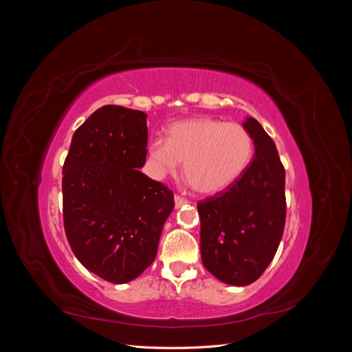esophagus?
<instances>
[{"mask_svg":"<svg viewBox=\"0 0 352 352\" xmlns=\"http://www.w3.org/2000/svg\"><path fill=\"white\" fill-rule=\"evenodd\" d=\"M186 202H188V201H186L185 198L179 197V195H175V207H176V208H180L182 206H185Z\"/></svg>","mask_w":352,"mask_h":352,"instance_id":"34e87169","label":"esophagus"}]
</instances>
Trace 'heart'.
Returning a JSON list of instances; mask_svg holds the SVG:
<instances>
[{
  "label": "heart",
  "mask_w": 352,
  "mask_h": 352,
  "mask_svg": "<svg viewBox=\"0 0 352 352\" xmlns=\"http://www.w3.org/2000/svg\"><path fill=\"white\" fill-rule=\"evenodd\" d=\"M157 177L175 173L184 162L188 182L202 195H217L235 185L254 155V140L247 127L212 117H195L168 126L167 141L148 145Z\"/></svg>",
  "instance_id": "b5f03b06"
}]
</instances>
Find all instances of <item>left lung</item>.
I'll return each instance as SVG.
<instances>
[{
	"label": "left lung",
	"mask_w": 352,
	"mask_h": 352,
	"mask_svg": "<svg viewBox=\"0 0 352 352\" xmlns=\"http://www.w3.org/2000/svg\"><path fill=\"white\" fill-rule=\"evenodd\" d=\"M255 154L238 182L198 202L201 258L206 269L232 286L257 280L280 243L285 219V168L272 138L247 117L242 123Z\"/></svg>",
	"instance_id": "obj_1"
}]
</instances>
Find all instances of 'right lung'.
I'll list each match as a JSON object with an SVG mask.
<instances>
[{"label":"right lung","instance_id":"obj_1","mask_svg":"<svg viewBox=\"0 0 352 352\" xmlns=\"http://www.w3.org/2000/svg\"><path fill=\"white\" fill-rule=\"evenodd\" d=\"M146 114L104 105L72 138L63 166V216L72 251L85 269L111 283L150 265L175 207L173 192L141 172Z\"/></svg>","mask_w":352,"mask_h":352}]
</instances>
